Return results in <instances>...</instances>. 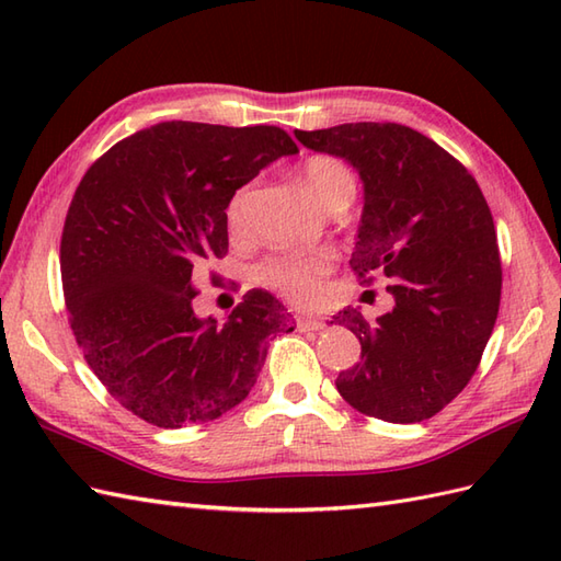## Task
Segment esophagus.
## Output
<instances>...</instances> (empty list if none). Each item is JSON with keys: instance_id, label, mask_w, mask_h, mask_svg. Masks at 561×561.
Returning <instances> with one entry per match:
<instances>
[{"instance_id": "1", "label": "esophagus", "mask_w": 561, "mask_h": 561, "mask_svg": "<svg viewBox=\"0 0 561 561\" xmlns=\"http://www.w3.org/2000/svg\"><path fill=\"white\" fill-rule=\"evenodd\" d=\"M296 328H299V330H323L325 328V323H323V320H318V318H299V320H296Z\"/></svg>"}]
</instances>
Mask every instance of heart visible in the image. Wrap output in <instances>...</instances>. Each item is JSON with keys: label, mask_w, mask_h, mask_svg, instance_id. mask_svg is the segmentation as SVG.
<instances>
[{"label": "heart", "mask_w": 561, "mask_h": 561, "mask_svg": "<svg viewBox=\"0 0 561 561\" xmlns=\"http://www.w3.org/2000/svg\"><path fill=\"white\" fill-rule=\"evenodd\" d=\"M301 183L306 193L318 205L328 209L337 205H350L356 190V178L347 163L330 153H313L301 163ZM250 187H241L226 205V219L231 229L243 226V209ZM335 265L332 250H313V253H274L255 267V277L265 287L279 291L291 301L313 299L320 282Z\"/></svg>", "instance_id": "heart-1"}]
</instances>
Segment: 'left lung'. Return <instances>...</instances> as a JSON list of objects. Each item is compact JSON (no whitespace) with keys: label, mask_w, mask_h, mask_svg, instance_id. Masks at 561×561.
Wrapping results in <instances>:
<instances>
[{"label":"left lung","mask_w":561,"mask_h":561,"mask_svg":"<svg viewBox=\"0 0 561 561\" xmlns=\"http://www.w3.org/2000/svg\"><path fill=\"white\" fill-rule=\"evenodd\" d=\"M294 135L359 171L364 214L350 267L362 284L383 274L396 299L374 323L359 308L332 320L362 342V362L335 380L340 396L376 420L424 422L470 383L496 323L502 257L490 205L468 169L412 127Z\"/></svg>","instance_id":"8db88e82"}]
</instances>
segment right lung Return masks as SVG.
<instances>
[{
    "mask_svg": "<svg viewBox=\"0 0 561 561\" xmlns=\"http://www.w3.org/2000/svg\"><path fill=\"white\" fill-rule=\"evenodd\" d=\"M296 151L274 125L173 121L117 141L83 173L59 243L69 325L91 371L139 420H217L255 386L270 335L294 330L262 289L224 325L202 320L193 279L229 253L236 190Z\"/></svg>",
    "mask_w": 561,
    "mask_h": 561,
    "instance_id": "obj_1",
    "label": "right lung"
}]
</instances>
